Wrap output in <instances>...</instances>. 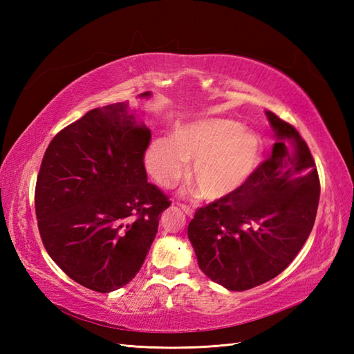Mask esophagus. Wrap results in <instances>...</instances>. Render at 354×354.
<instances>
[{"mask_svg": "<svg viewBox=\"0 0 354 354\" xmlns=\"http://www.w3.org/2000/svg\"><path fill=\"white\" fill-rule=\"evenodd\" d=\"M179 207H181V209L187 216H192L193 214V209L190 207H187V205H179Z\"/></svg>", "mask_w": 354, "mask_h": 354, "instance_id": "1", "label": "esophagus"}]
</instances>
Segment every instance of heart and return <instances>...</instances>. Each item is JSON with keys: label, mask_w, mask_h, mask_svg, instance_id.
<instances>
[{"label": "heart", "mask_w": 354, "mask_h": 354, "mask_svg": "<svg viewBox=\"0 0 354 354\" xmlns=\"http://www.w3.org/2000/svg\"><path fill=\"white\" fill-rule=\"evenodd\" d=\"M263 160L260 135L236 120L205 117L173 127L169 137L149 142L146 169L162 187H170L193 162L190 179L204 201L231 196L259 170Z\"/></svg>", "instance_id": "1"}]
</instances>
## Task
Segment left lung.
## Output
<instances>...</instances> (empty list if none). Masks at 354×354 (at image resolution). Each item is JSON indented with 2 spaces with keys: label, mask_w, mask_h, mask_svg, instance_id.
Instances as JSON below:
<instances>
[{
  "label": "left lung",
  "mask_w": 354,
  "mask_h": 354,
  "mask_svg": "<svg viewBox=\"0 0 354 354\" xmlns=\"http://www.w3.org/2000/svg\"><path fill=\"white\" fill-rule=\"evenodd\" d=\"M272 155L242 189L199 208L189 239L202 272L228 290H248L281 274L313 228L319 178L295 127L266 111Z\"/></svg>",
  "instance_id": "8db88e82"
}]
</instances>
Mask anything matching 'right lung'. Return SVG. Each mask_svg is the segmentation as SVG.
<instances>
[{
	"mask_svg": "<svg viewBox=\"0 0 354 354\" xmlns=\"http://www.w3.org/2000/svg\"><path fill=\"white\" fill-rule=\"evenodd\" d=\"M149 142L150 129L122 102L86 112L45 150L35 192L37 228L53 261L88 289L108 293L129 283L170 207L147 183Z\"/></svg>",
	"mask_w": 354,
	"mask_h": 354,
	"instance_id": "1",
	"label": "right lung"
}]
</instances>
